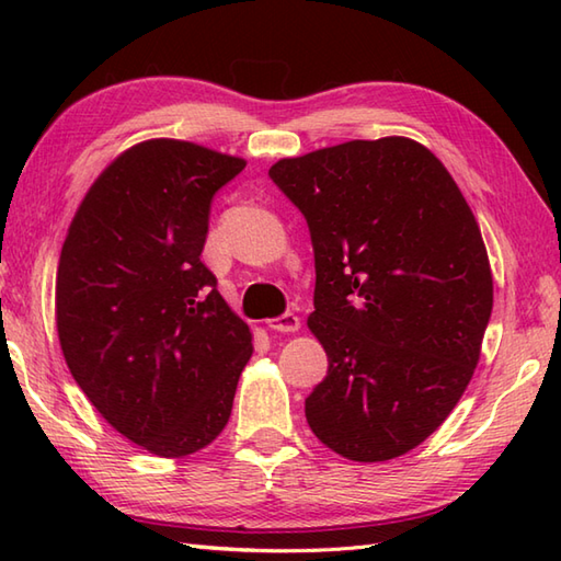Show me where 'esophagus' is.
Listing matches in <instances>:
<instances>
[{
	"instance_id": "34e87169",
	"label": "esophagus",
	"mask_w": 561,
	"mask_h": 561,
	"mask_svg": "<svg viewBox=\"0 0 561 561\" xmlns=\"http://www.w3.org/2000/svg\"><path fill=\"white\" fill-rule=\"evenodd\" d=\"M267 328L274 332H296L301 328V318L296 313H282L279 318H270Z\"/></svg>"
}]
</instances>
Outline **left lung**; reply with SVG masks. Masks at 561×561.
Instances as JSON below:
<instances>
[{
  "label": "left lung",
  "mask_w": 561,
  "mask_h": 561,
  "mask_svg": "<svg viewBox=\"0 0 561 561\" xmlns=\"http://www.w3.org/2000/svg\"><path fill=\"white\" fill-rule=\"evenodd\" d=\"M270 178L306 217L328 376L306 398L342 458L404 456L444 424L480 362L494 284L480 226L446 165L408 137L352 139Z\"/></svg>",
  "instance_id": "obj_1"
}]
</instances>
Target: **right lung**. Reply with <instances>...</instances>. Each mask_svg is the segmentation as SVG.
Masks as SVG:
<instances>
[{
	"mask_svg": "<svg viewBox=\"0 0 561 561\" xmlns=\"http://www.w3.org/2000/svg\"><path fill=\"white\" fill-rule=\"evenodd\" d=\"M245 169L181 139L123 151L69 224L57 337L83 396L161 458L209 446L231 416L253 335L199 260L217 190Z\"/></svg>",
	"mask_w": 561,
	"mask_h": 561,
	"instance_id": "right-lung-1",
	"label": "right lung"
}]
</instances>
